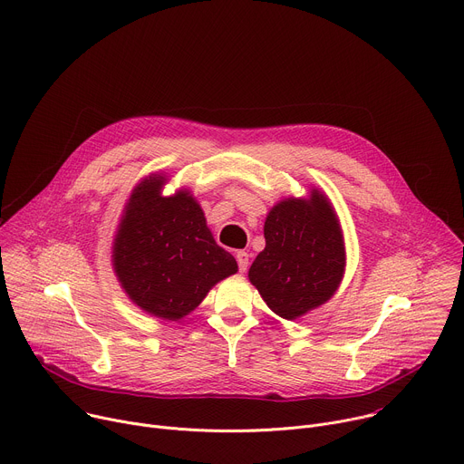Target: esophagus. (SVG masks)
Masks as SVG:
<instances>
[{"label": "esophagus", "mask_w": 464, "mask_h": 464, "mask_svg": "<svg viewBox=\"0 0 464 464\" xmlns=\"http://www.w3.org/2000/svg\"><path fill=\"white\" fill-rule=\"evenodd\" d=\"M237 262H238V270L244 274L249 266V253L246 251H237Z\"/></svg>", "instance_id": "1"}]
</instances>
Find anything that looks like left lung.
Wrapping results in <instances>:
<instances>
[{
    "mask_svg": "<svg viewBox=\"0 0 464 464\" xmlns=\"http://www.w3.org/2000/svg\"><path fill=\"white\" fill-rule=\"evenodd\" d=\"M264 238L249 281L277 315L295 319L334 295L345 247L334 209L319 190L310 200L277 204L264 222Z\"/></svg>",
    "mask_w": 464,
    "mask_h": 464,
    "instance_id": "1",
    "label": "left lung"
}]
</instances>
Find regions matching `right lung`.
I'll return each instance as SVG.
<instances>
[{
    "instance_id": "1",
    "label": "right lung",
    "mask_w": 464,
    "mask_h": 464,
    "mask_svg": "<svg viewBox=\"0 0 464 464\" xmlns=\"http://www.w3.org/2000/svg\"><path fill=\"white\" fill-rule=\"evenodd\" d=\"M163 178L138 185L126 206L113 268L128 297L145 312L176 321L238 266L206 226L204 211L187 190L163 198Z\"/></svg>"
}]
</instances>
